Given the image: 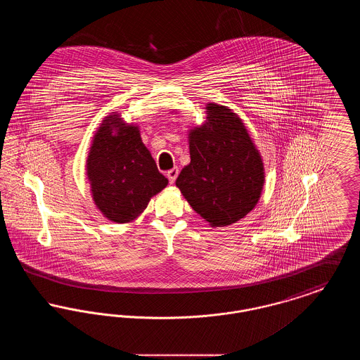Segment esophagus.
<instances>
[{
  "instance_id": "esophagus-1",
  "label": "esophagus",
  "mask_w": 360,
  "mask_h": 360,
  "mask_svg": "<svg viewBox=\"0 0 360 360\" xmlns=\"http://www.w3.org/2000/svg\"><path fill=\"white\" fill-rule=\"evenodd\" d=\"M178 174H179L178 167H174V169H172V170H169V172H167V178H169L170 184H174V182H175V179H176Z\"/></svg>"
}]
</instances>
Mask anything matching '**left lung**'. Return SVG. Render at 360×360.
<instances>
[{"instance_id":"obj_1","label":"left lung","mask_w":360,"mask_h":360,"mask_svg":"<svg viewBox=\"0 0 360 360\" xmlns=\"http://www.w3.org/2000/svg\"><path fill=\"white\" fill-rule=\"evenodd\" d=\"M205 109V122L188 129L190 163L175 185L206 223L217 228L239 221L257 206L264 165L232 109L219 103H207Z\"/></svg>"}]
</instances>
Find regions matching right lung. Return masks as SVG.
I'll list each match as a JSON object with an SVG mask.
<instances>
[{
  "mask_svg": "<svg viewBox=\"0 0 360 360\" xmlns=\"http://www.w3.org/2000/svg\"><path fill=\"white\" fill-rule=\"evenodd\" d=\"M91 198L103 217L117 224L135 221L150 200L167 186L136 124L112 113L97 128L86 159Z\"/></svg>",
  "mask_w": 360,
  "mask_h": 360,
  "instance_id": "right-lung-1",
  "label": "right lung"
}]
</instances>
